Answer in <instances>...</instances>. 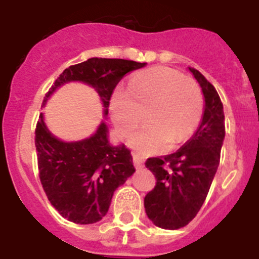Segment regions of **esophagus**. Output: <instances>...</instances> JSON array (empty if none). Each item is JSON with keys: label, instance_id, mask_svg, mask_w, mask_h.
I'll return each instance as SVG.
<instances>
[{"label": "esophagus", "instance_id": "obj_1", "mask_svg": "<svg viewBox=\"0 0 259 259\" xmlns=\"http://www.w3.org/2000/svg\"><path fill=\"white\" fill-rule=\"evenodd\" d=\"M134 164L137 170H140V168L144 167V159L141 157H139L137 154H134Z\"/></svg>", "mask_w": 259, "mask_h": 259}]
</instances>
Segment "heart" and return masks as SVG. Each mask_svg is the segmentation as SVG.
I'll list each match as a JSON object with an SVG mask.
<instances>
[{
	"mask_svg": "<svg viewBox=\"0 0 259 259\" xmlns=\"http://www.w3.org/2000/svg\"><path fill=\"white\" fill-rule=\"evenodd\" d=\"M202 106L200 87L163 66L137 74L128 88H116L110 100L111 119L120 137L135 131L145 115L148 124L130 139V145L141 154L184 143L197 128Z\"/></svg>",
	"mask_w": 259,
	"mask_h": 259,
	"instance_id": "1",
	"label": "heart"
}]
</instances>
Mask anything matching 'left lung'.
Here are the masks:
<instances>
[{
	"label": "left lung",
	"instance_id": "obj_1",
	"mask_svg": "<svg viewBox=\"0 0 259 259\" xmlns=\"http://www.w3.org/2000/svg\"><path fill=\"white\" fill-rule=\"evenodd\" d=\"M203 95V113L193 136L175 153L149 158L145 166L157 184L144 198L148 218L164 230H178L197 215L209 193L223 145V104L212 84L200 71L189 67Z\"/></svg>",
	"mask_w": 259,
	"mask_h": 259
}]
</instances>
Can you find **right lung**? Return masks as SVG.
Returning <instances> with one entry per match:
<instances>
[{
    "label": "right lung",
    "mask_w": 259,
    "mask_h": 259,
    "mask_svg": "<svg viewBox=\"0 0 259 259\" xmlns=\"http://www.w3.org/2000/svg\"><path fill=\"white\" fill-rule=\"evenodd\" d=\"M145 65L127 59L96 57L70 66L54 81L42 101V107L62 85L80 81L98 93L106 118L116 84L127 72ZM35 145L40 180L48 200L63 218L77 224L101 221L107 214L114 192L135 172L131 153L123 144L110 143L105 120L87 139L63 141L48 130L41 113Z\"/></svg>",
    "instance_id": "right-lung-1"
}]
</instances>
